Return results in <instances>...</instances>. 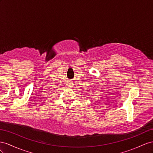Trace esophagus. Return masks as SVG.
<instances>
[{
	"label": "esophagus",
	"instance_id": "1",
	"mask_svg": "<svg viewBox=\"0 0 153 153\" xmlns=\"http://www.w3.org/2000/svg\"><path fill=\"white\" fill-rule=\"evenodd\" d=\"M68 84L70 85H73V81H71V80H69V81H68Z\"/></svg>",
	"mask_w": 153,
	"mask_h": 153
}]
</instances>
